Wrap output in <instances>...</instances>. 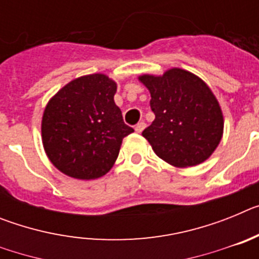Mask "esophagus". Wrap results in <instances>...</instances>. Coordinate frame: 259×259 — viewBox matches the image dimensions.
Listing matches in <instances>:
<instances>
[{
    "label": "esophagus",
    "mask_w": 259,
    "mask_h": 259,
    "mask_svg": "<svg viewBox=\"0 0 259 259\" xmlns=\"http://www.w3.org/2000/svg\"><path fill=\"white\" fill-rule=\"evenodd\" d=\"M145 127H146L145 122H139L136 125H135V131H136L137 134H141V132L144 131V128H145Z\"/></svg>",
    "instance_id": "34e87169"
}]
</instances>
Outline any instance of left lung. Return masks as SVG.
<instances>
[{
    "mask_svg": "<svg viewBox=\"0 0 259 259\" xmlns=\"http://www.w3.org/2000/svg\"><path fill=\"white\" fill-rule=\"evenodd\" d=\"M139 79L152 96L155 119L143 136L155 154L176 167L196 166L207 159L223 134L222 110L209 87L182 68Z\"/></svg>",
    "mask_w": 259,
    "mask_h": 259,
    "instance_id": "left-lung-1",
    "label": "left lung"
}]
</instances>
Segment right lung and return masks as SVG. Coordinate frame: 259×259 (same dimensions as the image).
Here are the masks:
<instances>
[{"label": "right lung", "instance_id": "add662e5", "mask_svg": "<svg viewBox=\"0 0 259 259\" xmlns=\"http://www.w3.org/2000/svg\"><path fill=\"white\" fill-rule=\"evenodd\" d=\"M116 84L106 75L72 80L52 98L42 116V144L50 162L76 179H97L113 167L122 140L134 132L114 102Z\"/></svg>", "mask_w": 259, "mask_h": 259}]
</instances>
